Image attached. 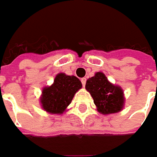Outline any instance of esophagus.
<instances>
[{
	"label": "esophagus",
	"instance_id": "esophagus-1",
	"mask_svg": "<svg viewBox=\"0 0 157 157\" xmlns=\"http://www.w3.org/2000/svg\"><path fill=\"white\" fill-rule=\"evenodd\" d=\"M81 83H82L83 86H86V78H81Z\"/></svg>",
	"mask_w": 157,
	"mask_h": 157
}]
</instances>
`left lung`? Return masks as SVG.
Segmentation results:
<instances>
[{
    "label": "left lung",
    "mask_w": 157,
    "mask_h": 157,
    "mask_svg": "<svg viewBox=\"0 0 157 157\" xmlns=\"http://www.w3.org/2000/svg\"><path fill=\"white\" fill-rule=\"evenodd\" d=\"M86 89L92 97L99 113L108 115L123 110L124 105V91L120 86L111 84L103 72H96L94 76L88 78Z\"/></svg>",
    "instance_id": "left-lung-1"
}]
</instances>
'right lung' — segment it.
Returning <instances> with one entry per match:
<instances>
[{
  "label": "right lung",
  "mask_w": 157,
  "mask_h": 157,
  "mask_svg": "<svg viewBox=\"0 0 157 157\" xmlns=\"http://www.w3.org/2000/svg\"><path fill=\"white\" fill-rule=\"evenodd\" d=\"M81 88L82 84L77 77L59 73L52 86L43 88L40 97L41 107L52 114H62Z\"/></svg>",
  "instance_id": "add662e5"
}]
</instances>
